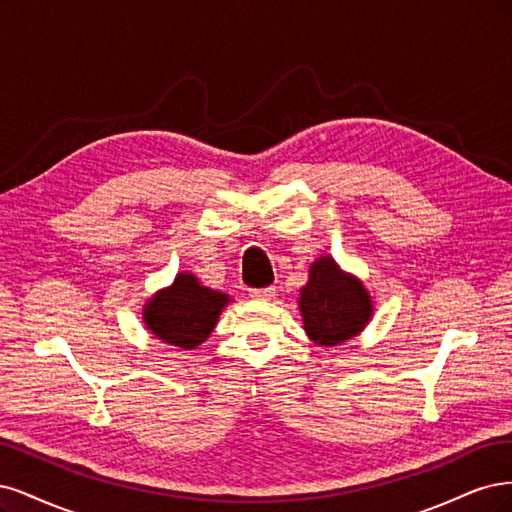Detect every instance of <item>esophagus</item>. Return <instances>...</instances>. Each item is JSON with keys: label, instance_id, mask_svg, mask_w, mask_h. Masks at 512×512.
Wrapping results in <instances>:
<instances>
[{"label": "esophagus", "instance_id": "1", "mask_svg": "<svg viewBox=\"0 0 512 512\" xmlns=\"http://www.w3.org/2000/svg\"><path fill=\"white\" fill-rule=\"evenodd\" d=\"M276 289L274 287H261V289H249V295L253 300H272Z\"/></svg>", "mask_w": 512, "mask_h": 512}]
</instances>
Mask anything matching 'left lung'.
I'll use <instances>...</instances> for the list:
<instances>
[{
  "label": "left lung",
  "mask_w": 512,
  "mask_h": 512,
  "mask_svg": "<svg viewBox=\"0 0 512 512\" xmlns=\"http://www.w3.org/2000/svg\"><path fill=\"white\" fill-rule=\"evenodd\" d=\"M300 310L308 336L325 346L357 336L370 321V295L359 280L346 276L334 259L312 263L308 285L300 293Z\"/></svg>",
  "instance_id": "obj_1"
}]
</instances>
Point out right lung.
Here are the masks:
<instances>
[{"mask_svg": "<svg viewBox=\"0 0 512 512\" xmlns=\"http://www.w3.org/2000/svg\"><path fill=\"white\" fill-rule=\"evenodd\" d=\"M227 302L225 293L202 287L191 274H178L170 289L146 304L144 321L163 342L193 349L210 336Z\"/></svg>", "mask_w": 512, "mask_h": 512, "instance_id": "right-lung-1", "label": "right lung"}]
</instances>
